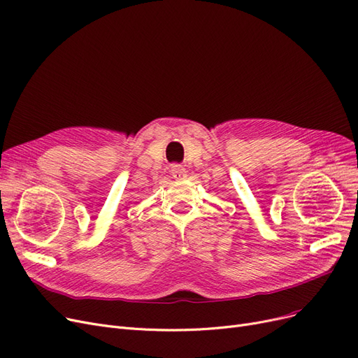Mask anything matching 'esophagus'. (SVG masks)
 <instances>
[{
    "mask_svg": "<svg viewBox=\"0 0 358 358\" xmlns=\"http://www.w3.org/2000/svg\"><path fill=\"white\" fill-rule=\"evenodd\" d=\"M171 174H173V177L176 180H184L185 177H187V171H185V168L180 164H174L171 165Z\"/></svg>",
    "mask_w": 358,
    "mask_h": 358,
    "instance_id": "esophagus-1",
    "label": "esophagus"
}]
</instances>
